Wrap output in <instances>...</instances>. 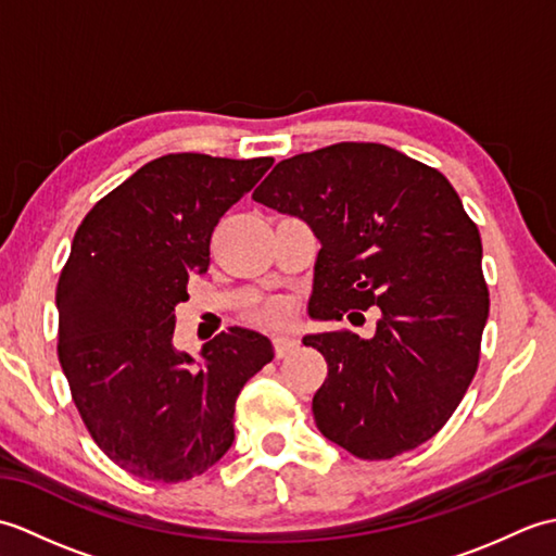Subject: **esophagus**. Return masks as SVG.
<instances>
[{"instance_id":"34e87169","label":"esophagus","mask_w":556,"mask_h":556,"mask_svg":"<svg viewBox=\"0 0 556 556\" xmlns=\"http://www.w3.org/2000/svg\"><path fill=\"white\" fill-rule=\"evenodd\" d=\"M271 344H275L277 358H285V356H289V353H293V351L299 349V339H293V337H275V339H271Z\"/></svg>"}]
</instances>
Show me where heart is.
Returning <instances> with one entry per match:
<instances>
[{"mask_svg": "<svg viewBox=\"0 0 556 556\" xmlns=\"http://www.w3.org/2000/svg\"><path fill=\"white\" fill-rule=\"evenodd\" d=\"M289 303L285 299H275V301H267L263 308L255 313L257 323H263L267 327H281L289 320Z\"/></svg>", "mask_w": 556, "mask_h": 556, "instance_id": "1", "label": "heart"}]
</instances>
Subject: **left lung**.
Returning a JSON list of instances; mask_svg holds the SVG:
<instances>
[{"mask_svg": "<svg viewBox=\"0 0 556 556\" xmlns=\"http://www.w3.org/2000/svg\"><path fill=\"white\" fill-rule=\"evenodd\" d=\"M253 200L320 239L311 315L382 313L372 339H303L327 361L317 430L365 460L428 442L473 382L490 313L480 231L454 186L389 146L334 143L281 160Z\"/></svg>", "mask_w": 556, "mask_h": 556, "instance_id": "left-lung-1", "label": "left lung"}]
</instances>
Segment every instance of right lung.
<instances>
[{"mask_svg": "<svg viewBox=\"0 0 556 556\" xmlns=\"http://www.w3.org/2000/svg\"><path fill=\"white\" fill-rule=\"evenodd\" d=\"M271 162L172 152L76 229L56 285V353L90 437L126 473H205L233 442L236 396L275 358L267 337L241 327L207 341L200 361L174 349L188 277L205 275L212 231Z\"/></svg>", "mask_w": 556, "mask_h": 556, "instance_id": "1", "label": "right lung"}]
</instances>
